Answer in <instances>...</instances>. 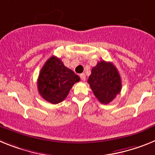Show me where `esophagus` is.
I'll use <instances>...</instances> for the list:
<instances>
[{"instance_id": "34e87169", "label": "esophagus", "mask_w": 155, "mask_h": 155, "mask_svg": "<svg viewBox=\"0 0 155 155\" xmlns=\"http://www.w3.org/2000/svg\"><path fill=\"white\" fill-rule=\"evenodd\" d=\"M80 79H82V80H83V81H85L86 80V75L84 73H82V74H80Z\"/></svg>"}]
</instances>
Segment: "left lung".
<instances>
[{"instance_id":"1","label":"left lung","mask_w":155,"mask_h":155,"mask_svg":"<svg viewBox=\"0 0 155 155\" xmlns=\"http://www.w3.org/2000/svg\"><path fill=\"white\" fill-rule=\"evenodd\" d=\"M88 83L97 100L107 104L112 101L122 89L118 70L111 62L101 61L91 70Z\"/></svg>"}]
</instances>
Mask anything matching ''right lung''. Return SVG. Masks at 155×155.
Wrapping results in <instances>:
<instances>
[{"label":"right lung","mask_w":155,"mask_h":155,"mask_svg":"<svg viewBox=\"0 0 155 155\" xmlns=\"http://www.w3.org/2000/svg\"><path fill=\"white\" fill-rule=\"evenodd\" d=\"M80 78L72 70L65 67L58 58L52 56L40 70L37 80L39 94L51 104L64 101L72 86Z\"/></svg>","instance_id":"obj_1"}]
</instances>
